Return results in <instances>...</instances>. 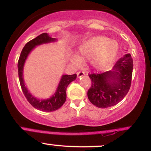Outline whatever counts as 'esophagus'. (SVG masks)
I'll list each match as a JSON object with an SVG mask.
<instances>
[{"mask_svg":"<svg viewBox=\"0 0 151 151\" xmlns=\"http://www.w3.org/2000/svg\"><path fill=\"white\" fill-rule=\"evenodd\" d=\"M84 74H85V72H84V71L81 70V71H79V72L77 73V77H81V76L84 75Z\"/></svg>","mask_w":151,"mask_h":151,"instance_id":"1","label":"esophagus"}]
</instances>
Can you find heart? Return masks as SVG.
I'll list each match as a JSON object with an SVG mask.
<instances>
[{
    "mask_svg": "<svg viewBox=\"0 0 151 151\" xmlns=\"http://www.w3.org/2000/svg\"><path fill=\"white\" fill-rule=\"evenodd\" d=\"M119 45L114 40L104 36L93 37L83 43L79 47L78 56L82 60H91V64L97 70H104L111 65L116 55ZM79 63L77 58L72 59Z\"/></svg>",
    "mask_w": 151,
    "mask_h": 151,
    "instance_id": "heart-1",
    "label": "heart"
}]
</instances>
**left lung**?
<instances>
[{
    "label": "left lung",
    "mask_w": 151,
    "mask_h": 151,
    "mask_svg": "<svg viewBox=\"0 0 151 151\" xmlns=\"http://www.w3.org/2000/svg\"><path fill=\"white\" fill-rule=\"evenodd\" d=\"M133 67L131 55L126 54L116 62L112 71L89 74L91 85L87 96L91 103L104 109L120 102L131 87Z\"/></svg>",
    "instance_id": "1"
}]
</instances>
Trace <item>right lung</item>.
Returning a JSON list of instances; mask_svg holds the SVG:
<instances>
[{"instance_id": "1", "label": "right lung", "mask_w": 151, "mask_h": 151, "mask_svg": "<svg viewBox=\"0 0 151 151\" xmlns=\"http://www.w3.org/2000/svg\"><path fill=\"white\" fill-rule=\"evenodd\" d=\"M55 41V38H52L47 33H42L39 36L34 38L32 40L29 41L26 43L25 47L22 49L20 53V58H19L18 62V77L20 80V86L22 88V91L25 95V98L27 99V101L32 106L38 110L42 111H54L60 109L64 104L67 99V86L72 82V81L75 80L77 78V74H74L72 75H63L60 84L57 89L56 92L52 97L47 99L39 100L30 94V92L27 91V88L24 84L23 79H22V70H23L24 63H25L26 58H27L28 54L30 52L35 46L43 43L54 42Z\"/></svg>"}]
</instances>
